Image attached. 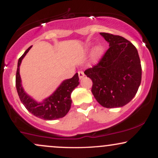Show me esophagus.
I'll return each instance as SVG.
<instances>
[{
    "label": "esophagus",
    "instance_id": "1",
    "mask_svg": "<svg viewBox=\"0 0 158 158\" xmlns=\"http://www.w3.org/2000/svg\"><path fill=\"white\" fill-rule=\"evenodd\" d=\"M78 74H79V78L80 79H82V78L85 77V73H84V72H83V71H79V72H78Z\"/></svg>",
    "mask_w": 158,
    "mask_h": 158
}]
</instances>
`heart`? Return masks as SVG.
Masks as SVG:
<instances>
[{"instance_id": "obj_1", "label": "heart", "mask_w": 158, "mask_h": 158, "mask_svg": "<svg viewBox=\"0 0 158 158\" xmlns=\"http://www.w3.org/2000/svg\"><path fill=\"white\" fill-rule=\"evenodd\" d=\"M89 48V46L88 47ZM104 52V48H103L102 45L101 44H97L94 47L93 50H92L91 56L92 59H94V60H97V59H99V58L102 56V55Z\"/></svg>"}]
</instances>
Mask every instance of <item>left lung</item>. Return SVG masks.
Segmentation results:
<instances>
[{
	"label": "left lung",
	"mask_w": 158,
	"mask_h": 158,
	"mask_svg": "<svg viewBox=\"0 0 158 158\" xmlns=\"http://www.w3.org/2000/svg\"><path fill=\"white\" fill-rule=\"evenodd\" d=\"M99 34L109 44V49L85 74L93 81L91 92L101 106L120 108L135 97L140 85L142 68L138 52L122 36Z\"/></svg>",
	"instance_id": "8db88e82"
}]
</instances>
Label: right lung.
Masks as SVG:
<instances>
[{
	"instance_id": "add662e5",
	"label": "right lung",
	"mask_w": 158,
	"mask_h": 158,
	"mask_svg": "<svg viewBox=\"0 0 158 158\" xmlns=\"http://www.w3.org/2000/svg\"><path fill=\"white\" fill-rule=\"evenodd\" d=\"M32 48L30 47L21 56L18 61L15 85L20 99L25 108L32 114L40 119L52 120L64 117L71 107V93L79 85V76L76 73L71 79H65L59 85L55 91L42 102H37L26 93L21 84L20 66L23 59Z\"/></svg>"
}]
</instances>
